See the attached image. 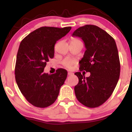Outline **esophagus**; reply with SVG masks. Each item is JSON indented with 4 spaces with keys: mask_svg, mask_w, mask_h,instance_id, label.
Instances as JSON below:
<instances>
[{
    "mask_svg": "<svg viewBox=\"0 0 132 132\" xmlns=\"http://www.w3.org/2000/svg\"><path fill=\"white\" fill-rule=\"evenodd\" d=\"M68 76H71V75H73V73H71V72H68Z\"/></svg>",
    "mask_w": 132,
    "mask_h": 132,
    "instance_id": "1",
    "label": "esophagus"
}]
</instances>
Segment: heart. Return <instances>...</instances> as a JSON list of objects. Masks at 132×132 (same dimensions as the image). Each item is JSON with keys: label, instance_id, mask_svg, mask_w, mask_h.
Segmentation results:
<instances>
[{"label": "heart", "instance_id": "heart-1", "mask_svg": "<svg viewBox=\"0 0 132 132\" xmlns=\"http://www.w3.org/2000/svg\"><path fill=\"white\" fill-rule=\"evenodd\" d=\"M80 41L79 39H76V38H72L71 40V42H79ZM75 61H73V60H71L70 59H64L63 61H62V64H63L66 68H70L73 64L75 63Z\"/></svg>", "mask_w": 132, "mask_h": 132}]
</instances>
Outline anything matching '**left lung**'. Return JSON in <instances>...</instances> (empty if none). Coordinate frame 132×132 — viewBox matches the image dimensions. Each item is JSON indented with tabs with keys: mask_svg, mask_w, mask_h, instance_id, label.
<instances>
[{
	"mask_svg": "<svg viewBox=\"0 0 132 132\" xmlns=\"http://www.w3.org/2000/svg\"><path fill=\"white\" fill-rule=\"evenodd\" d=\"M84 42L86 50L79 62L80 69L90 72L85 77L75 73L79 82L75 87L77 99L89 108L104 104L112 94L120 76V61L114 39L105 31L94 25L77 28L72 34Z\"/></svg>",
	"mask_w": 132,
	"mask_h": 132,
	"instance_id": "left-lung-1",
	"label": "left lung"
}]
</instances>
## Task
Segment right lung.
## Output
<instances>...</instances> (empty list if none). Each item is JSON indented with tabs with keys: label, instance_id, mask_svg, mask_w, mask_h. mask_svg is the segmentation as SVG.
Here are the masks:
<instances>
[{
	"label": "right lung",
	"instance_id": "obj_1",
	"mask_svg": "<svg viewBox=\"0 0 132 132\" xmlns=\"http://www.w3.org/2000/svg\"><path fill=\"white\" fill-rule=\"evenodd\" d=\"M71 27H42L22 40L17 54L15 77L22 94L33 105L46 108L57 99L68 71L58 69L54 74L44 73L50 58L54 56L55 45L68 34Z\"/></svg>",
	"mask_w": 132,
	"mask_h": 132
}]
</instances>
